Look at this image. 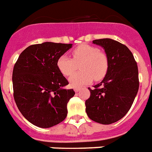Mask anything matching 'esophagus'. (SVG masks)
Returning a JSON list of instances; mask_svg holds the SVG:
<instances>
[{
    "mask_svg": "<svg viewBox=\"0 0 152 152\" xmlns=\"http://www.w3.org/2000/svg\"><path fill=\"white\" fill-rule=\"evenodd\" d=\"M80 90V88H77V87H76V88H74V91H76V92H78Z\"/></svg>",
    "mask_w": 152,
    "mask_h": 152,
    "instance_id": "34e87169",
    "label": "esophagus"
}]
</instances>
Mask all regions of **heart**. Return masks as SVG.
Here are the masks:
<instances>
[{
  "instance_id": "b5f03b06",
  "label": "heart",
  "mask_w": 152,
  "mask_h": 152,
  "mask_svg": "<svg viewBox=\"0 0 152 152\" xmlns=\"http://www.w3.org/2000/svg\"><path fill=\"white\" fill-rule=\"evenodd\" d=\"M72 58L62 55L58 58L57 68L64 76L71 75L80 65L81 71L69 77V83L74 88L103 80L107 75L109 61L107 54L93 45L83 44L72 51Z\"/></svg>"
}]
</instances>
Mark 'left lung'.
Segmentation results:
<instances>
[{
	"instance_id": "1",
	"label": "left lung",
	"mask_w": 152,
	"mask_h": 152,
	"mask_svg": "<svg viewBox=\"0 0 152 152\" xmlns=\"http://www.w3.org/2000/svg\"><path fill=\"white\" fill-rule=\"evenodd\" d=\"M93 44L103 47L109 61L107 75L90 91L85 101L88 116L95 122L111 124L122 119L132 107L139 90L137 63L127 46L109 38Z\"/></svg>"
}]
</instances>
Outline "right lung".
<instances>
[{
  "instance_id": "1",
  "label": "right lung",
  "mask_w": 152,
  "mask_h": 152,
  "mask_svg": "<svg viewBox=\"0 0 152 152\" xmlns=\"http://www.w3.org/2000/svg\"><path fill=\"white\" fill-rule=\"evenodd\" d=\"M72 45L53 42L30 45L15 64V102L23 116L37 127H53L67 116V104L75 91L63 88L68 81L58 69L57 60Z\"/></svg>"
}]
</instances>
